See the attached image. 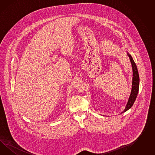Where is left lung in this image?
Here are the masks:
<instances>
[{
    "label": "left lung",
    "mask_w": 155,
    "mask_h": 155,
    "mask_svg": "<svg viewBox=\"0 0 155 155\" xmlns=\"http://www.w3.org/2000/svg\"><path fill=\"white\" fill-rule=\"evenodd\" d=\"M127 55L130 59V63L132 64V90H131V92L130 94V96L129 97L127 104L124 111H122L121 114L124 113L132 107L133 104L135 102V100L137 98V94H138V91H139L140 77H139V74L138 72V69H137L136 63L134 61V60L131 56V55L128 51H127Z\"/></svg>",
    "instance_id": "left-lung-1"
}]
</instances>
